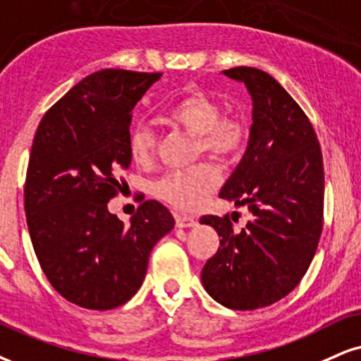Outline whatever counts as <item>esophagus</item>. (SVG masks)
Returning <instances> with one entry per match:
<instances>
[{
  "instance_id": "34e87169",
  "label": "esophagus",
  "mask_w": 361,
  "mask_h": 361,
  "mask_svg": "<svg viewBox=\"0 0 361 361\" xmlns=\"http://www.w3.org/2000/svg\"><path fill=\"white\" fill-rule=\"evenodd\" d=\"M176 226L177 228H192L195 226V219L185 214H176Z\"/></svg>"
}]
</instances>
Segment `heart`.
Here are the masks:
<instances>
[{"label":"heart","instance_id":"obj_1","mask_svg":"<svg viewBox=\"0 0 361 361\" xmlns=\"http://www.w3.org/2000/svg\"><path fill=\"white\" fill-rule=\"evenodd\" d=\"M222 104L211 93L190 90L167 109L164 117L171 126L195 137V154L219 159H234L246 147L249 130L243 118L222 115ZM157 133L145 123H133L128 130L127 147L132 160L145 166L157 152ZM221 173L211 162H199L184 171L169 172L155 184L162 201L182 211H195L217 189Z\"/></svg>","mask_w":361,"mask_h":361}]
</instances>
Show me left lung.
I'll use <instances>...</instances> for the list:
<instances>
[{
    "mask_svg": "<svg viewBox=\"0 0 361 361\" xmlns=\"http://www.w3.org/2000/svg\"><path fill=\"white\" fill-rule=\"evenodd\" d=\"M252 97L247 150L219 197L247 206L252 219L234 231L231 216H202L219 249L202 268V284L231 310L264 308L296 288L323 229L324 169L317 132L300 105L262 70L222 72Z\"/></svg>",
    "mask_w": 361,
    "mask_h": 361,
    "instance_id": "left-lung-1",
    "label": "left lung"
}]
</instances>
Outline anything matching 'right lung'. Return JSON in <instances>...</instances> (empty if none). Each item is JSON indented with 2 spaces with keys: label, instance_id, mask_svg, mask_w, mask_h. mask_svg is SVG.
<instances>
[{
  "label": "right lung",
  "instance_id": "obj_1",
  "mask_svg": "<svg viewBox=\"0 0 361 361\" xmlns=\"http://www.w3.org/2000/svg\"><path fill=\"white\" fill-rule=\"evenodd\" d=\"M162 73L106 68L48 109L25 180L31 243L51 286L87 310H114L142 286L152 247L173 228L169 209L142 202L128 228L106 204L128 167L132 110Z\"/></svg>",
  "mask_w": 361,
  "mask_h": 361
}]
</instances>
